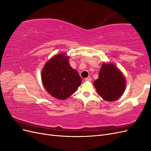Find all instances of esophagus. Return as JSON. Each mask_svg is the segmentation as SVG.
<instances>
[{
  "label": "esophagus",
  "mask_w": 151,
  "mask_h": 151,
  "mask_svg": "<svg viewBox=\"0 0 151 151\" xmlns=\"http://www.w3.org/2000/svg\"><path fill=\"white\" fill-rule=\"evenodd\" d=\"M85 81H87V82H91V81H92V79H91V78H90V77H88V78H86L84 79Z\"/></svg>",
  "instance_id": "obj_1"
}]
</instances>
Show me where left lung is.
Here are the masks:
<instances>
[{
    "label": "left lung",
    "instance_id": "1",
    "mask_svg": "<svg viewBox=\"0 0 151 151\" xmlns=\"http://www.w3.org/2000/svg\"><path fill=\"white\" fill-rule=\"evenodd\" d=\"M98 93L108 101L118 99L125 89V80L122 73L112 63H103L98 79L94 82Z\"/></svg>",
    "mask_w": 151,
    "mask_h": 151
}]
</instances>
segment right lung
<instances>
[{
	"mask_svg": "<svg viewBox=\"0 0 151 151\" xmlns=\"http://www.w3.org/2000/svg\"><path fill=\"white\" fill-rule=\"evenodd\" d=\"M47 92L58 99H65L76 92L81 83L78 72L73 69L65 55H57L45 64L42 72Z\"/></svg>",
	"mask_w": 151,
	"mask_h": 151,
	"instance_id": "right-lung-1",
	"label": "right lung"
}]
</instances>
